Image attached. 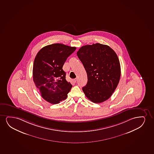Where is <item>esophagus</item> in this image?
Listing matches in <instances>:
<instances>
[{"instance_id": "esophagus-1", "label": "esophagus", "mask_w": 154, "mask_h": 154, "mask_svg": "<svg viewBox=\"0 0 154 154\" xmlns=\"http://www.w3.org/2000/svg\"><path fill=\"white\" fill-rule=\"evenodd\" d=\"M77 78H75V79H72V81H73V82L75 83V82H77Z\"/></svg>"}]
</instances>
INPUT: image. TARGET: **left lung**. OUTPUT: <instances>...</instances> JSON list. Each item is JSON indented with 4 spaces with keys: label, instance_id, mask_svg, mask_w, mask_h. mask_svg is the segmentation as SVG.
<instances>
[{
    "label": "left lung",
    "instance_id": "8db88e82",
    "mask_svg": "<svg viewBox=\"0 0 154 154\" xmlns=\"http://www.w3.org/2000/svg\"><path fill=\"white\" fill-rule=\"evenodd\" d=\"M85 68L88 82L82 90L90 101L99 103L108 100L121 77L120 62L110 46L96 43L80 48L77 53Z\"/></svg>",
    "mask_w": 154,
    "mask_h": 154
}]
</instances>
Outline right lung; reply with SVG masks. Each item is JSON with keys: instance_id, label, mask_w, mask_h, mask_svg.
I'll use <instances>...</instances> for the list:
<instances>
[{"instance_id": "obj_1", "label": "right lung", "mask_w": 154, "mask_h": 154, "mask_svg": "<svg viewBox=\"0 0 154 154\" xmlns=\"http://www.w3.org/2000/svg\"><path fill=\"white\" fill-rule=\"evenodd\" d=\"M60 43L44 46L34 59L33 79L42 98L52 104L66 99L72 87L66 80L63 66L68 56L76 50Z\"/></svg>"}]
</instances>
